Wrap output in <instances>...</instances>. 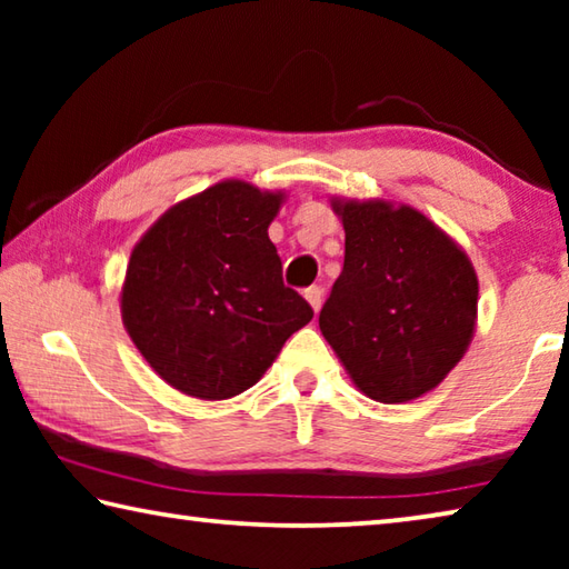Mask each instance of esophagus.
Returning a JSON list of instances; mask_svg holds the SVG:
<instances>
[{
  "label": "esophagus",
  "instance_id": "34e87169",
  "mask_svg": "<svg viewBox=\"0 0 569 569\" xmlns=\"http://www.w3.org/2000/svg\"><path fill=\"white\" fill-rule=\"evenodd\" d=\"M306 301L311 303V308L316 313L321 311V303H323V288L321 286H311V288H306Z\"/></svg>",
  "mask_w": 569,
  "mask_h": 569
}]
</instances>
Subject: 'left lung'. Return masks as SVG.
Returning a JSON list of instances; mask_svg holds the SVG:
<instances>
[{
  "label": "left lung",
  "mask_w": 569,
  "mask_h": 569,
  "mask_svg": "<svg viewBox=\"0 0 569 569\" xmlns=\"http://www.w3.org/2000/svg\"><path fill=\"white\" fill-rule=\"evenodd\" d=\"M346 233L343 271L319 326L356 389L407 403L437 389L477 329L479 281L455 238L391 200L331 198Z\"/></svg>",
  "instance_id": "obj_1"
}]
</instances>
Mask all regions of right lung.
<instances>
[{"instance_id": "right-lung-1", "label": "right lung", "mask_w": 569, "mask_h": 569, "mask_svg": "<svg viewBox=\"0 0 569 569\" xmlns=\"http://www.w3.org/2000/svg\"><path fill=\"white\" fill-rule=\"evenodd\" d=\"M283 200V190L220 180L168 208L134 243L122 323L172 389L203 401L238 397L313 319L283 286L268 238Z\"/></svg>"}]
</instances>
